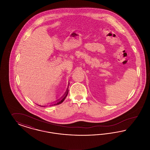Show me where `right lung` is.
Masks as SVG:
<instances>
[{
    "label": "right lung",
    "instance_id": "1",
    "mask_svg": "<svg viewBox=\"0 0 150 150\" xmlns=\"http://www.w3.org/2000/svg\"><path fill=\"white\" fill-rule=\"evenodd\" d=\"M68 92H69V89H68V88H67V90H66V92L64 93V95L60 98V99H59L58 100H57V102L55 103H54V104H52V105H51L50 106H53V105H59V104H61V103H62L63 102H64V99L66 98V97H67V94H68ZM39 106H40V105H39ZM42 106V107H44V106Z\"/></svg>",
    "mask_w": 150,
    "mask_h": 150
}]
</instances>
